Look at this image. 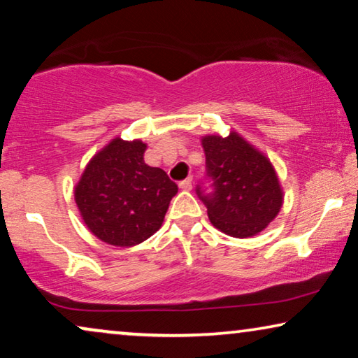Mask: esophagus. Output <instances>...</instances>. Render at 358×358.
Here are the masks:
<instances>
[{
  "mask_svg": "<svg viewBox=\"0 0 358 358\" xmlns=\"http://www.w3.org/2000/svg\"><path fill=\"white\" fill-rule=\"evenodd\" d=\"M179 187L182 189V190H190V189H192V180H190V179H184V180H180V182H179Z\"/></svg>",
  "mask_w": 358,
  "mask_h": 358,
  "instance_id": "esophagus-1",
  "label": "esophagus"
}]
</instances>
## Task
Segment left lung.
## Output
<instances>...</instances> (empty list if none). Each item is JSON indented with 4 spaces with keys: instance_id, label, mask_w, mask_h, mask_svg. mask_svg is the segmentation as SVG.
I'll use <instances>...</instances> for the list:
<instances>
[{
    "instance_id": "8db88e82",
    "label": "left lung",
    "mask_w": 358,
    "mask_h": 358,
    "mask_svg": "<svg viewBox=\"0 0 358 358\" xmlns=\"http://www.w3.org/2000/svg\"><path fill=\"white\" fill-rule=\"evenodd\" d=\"M207 174L215 192L197 194L212 224L233 238H252L267 228L283 205V190L271 159L231 130L202 136Z\"/></svg>"
}]
</instances>
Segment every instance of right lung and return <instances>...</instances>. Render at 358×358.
Listing matches in <instances>:
<instances>
[{"label":"right lung","mask_w":358,"mask_h":358,"mask_svg":"<svg viewBox=\"0 0 358 358\" xmlns=\"http://www.w3.org/2000/svg\"><path fill=\"white\" fill-rule=\"evenodd\" d=\"M146 143L112 138L90 159L75 185L87 229L102 243L131 248L158 231L178 185L145 163Z\"/></svg>","instance_id":"1"}]
</instances>
